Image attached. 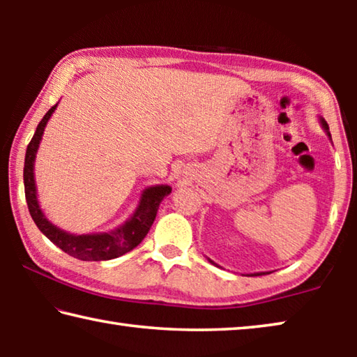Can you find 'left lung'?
Listing matches in <instances>:
<instances>
[{
    "label": "left lung",
    "instance_id": "8db88e82",
    "mask_svg": "<svg viewBox=\"0 0 357 357\" xmlns=\"http://www.w3.org/2000/svg\"><path fill=\"white\" fill-rule=\"evenodd\" d=\"M321 124H323V128H324V130L326 132H328V135L331 137V134H329V126H328V123H326V121L324 119H321ZM209 261H211V259H209ZM211 263H213V261H211ZM213 264H215V263H213ZM261 274H266V273H258V274H252V275H261ZM269 274V273H268Z\"/></svg>",
    "mask_w": 357,
    "mask_h": 357
}]
</instances>
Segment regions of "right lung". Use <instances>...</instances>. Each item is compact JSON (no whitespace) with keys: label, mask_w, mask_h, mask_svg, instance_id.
<instances>
[{"label":"right lung","mask_w":357,"mask_h":357,"mask_svg":"<svg viewBox=\"0 0 357 357\" xmlns=\"http://www.w3.org/2000/svg\"><path fill=\"white\" fill-rule=\"evenodd\" d=\"M56 105H53L48 110L44 118L40 119L36 129L34 135L29 142L25 155V168H23V183H25V197L28 203L29 214L38 228L45 236L52 241L53 244L58 245L68 255L83 259V261H104V259L118 258L124 253L130 252L134 247L142 243L146 236L151 225L155 219L157 209H159L160 202L164 200L168 193L172 192L170 185H155L149 187L143 192L140 206L137 208L135 214L112 233H100V234H70L63 229L52 225L45 219L38 203V195H36V184H34V157L38 153L39 143L47 121L50 119L52 113L55 112Z\"/></svg>","instance_id":"right-lung-1"}]
</instances>
